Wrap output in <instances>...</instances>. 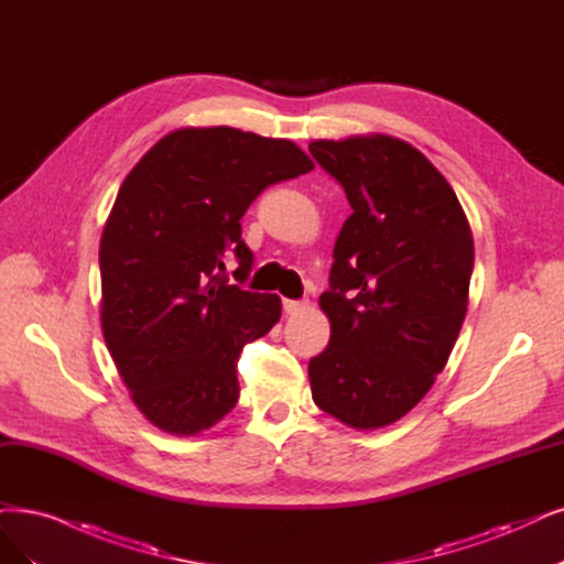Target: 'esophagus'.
I'll return each instance as SVG.
<instances>
[{"label":"esophagus","instance_id":"34e87169","mask_svg":"<svg viewBox=\"0 0 564 564\" xmlns=\"http://www.w3.org/2000/svg\"><path fill=\"white\" fill-rule=\"evenodd\" d=\"M308 306V300H283V311L285 314H300V311H304Z\"/></svg>","mask_w":564,"mask_h":564}]
</instances>
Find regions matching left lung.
Masks as SVG:
<instances>
[{
	"label": "left lung",
	"instance_id": "1",
	"mask_svg": "<svg viewBox=\"0 0 564 564\" xmlns=\"http://www.w3.org/2000/svg\"><path fill=\"white\" fill-rule=\"evenodd\" d=\"M308 151L352 208L321 295L332 332L308 360L311 394L350 427H386L425 398L460 335L471 229L448 181L406 141L321 139Z\"/></svg>",
	"mask_w": 564,
	"mask_h": 564
}]
</instances>
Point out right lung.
<instances>
[{
    "label": "right lung",
    "instance_id": "add662e5",
    "mask_svg": "<svg viewBox=\"0 0 564 564\" xmlns=\"http://www.w3.org/2000/svg\"><path fill=\"white\" fill-rule=\"evenodd\" d=\"M314 170L293 141L235 128L162 137L122 181L99 243L101 332L139 411L164 432L214 427L239 400L237 360L281 318L243 283L246 208Z\"/></svg>",
    "mask_w": 564,
    "mask_h": 564
}]
</instances>
